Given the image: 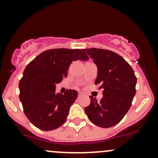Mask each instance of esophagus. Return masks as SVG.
Listing matches in <instances>:
<instances>
[{
	"label": "esophagus",
	"instance_id": "34e87169",
	"mask_svg": "<svg viewBox=\"0 0 158 158\" xmlns=\"http://www.w3.org/2000/svg\"><path fill=\"white\" fill-rule=\"evenodd\" d=\"M82 95V93H81V92H79V95H78V96H79V97H81Z\"/></svg>",
	"mask_w": 158,
	"mask_h": 158
}]
</instances>
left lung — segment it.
<instances>
[{"mask_svg":"<svg viewBox=\"0 0 158 158\" xmlns=\"http://www.w3.org/2000/svg\"><path fill=\"white\" fill-rule=\"evenodd\" d=\"M98 67L95 85L103 89L100 102L91 95L90 105L85 108L89 120L101 128H111L122 121L131 106L136 93L137 78L131 66L123 57L104 49H84Z\"/></svg>","mask_w":158,"mask_h":158,"instance_id":"obj_1","label":"left lung"}]
</instances>
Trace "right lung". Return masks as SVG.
Returning a JSON list of instances; mask_svg holds the SVG:
<instances>
[{
  "label": "right lung",
  "mask_w": 158,
  "mask_h": 158,
  "mask_svg": "<svg viewBox=\"0 0 158 158\" xmlns=\"http://www.w3.org/2000/svg\"><path fill=\"white\" fill-rule=\"evenodd\" d=\"M88 60L81 49H52L41 52L26 66L19 82V98L25 115L34 126L51 131L64 124L78 92L67 89L64 95L56 93V85L67 76L73 61Z\"/></svg>",
  "instance_id": "1"
}]
</instances>
